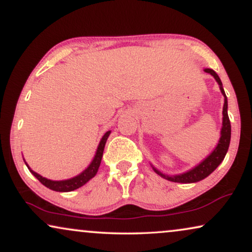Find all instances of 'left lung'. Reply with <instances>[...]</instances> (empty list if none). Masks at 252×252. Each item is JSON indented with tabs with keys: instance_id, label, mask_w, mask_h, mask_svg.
<instances>
[{
	"instance_id": "8db88e82",
	"label": "left lung",
	"mask_w": 252,
	"mask_h": 252,
	"mask_svg": "<svg viewBox=\"0 0 252 252\" xmlns=\"http://www.w3.org/2000/svg\"><path fill=\"white\" fill-rule=\"evenodd\" d=\"M205 73H209L211 76H214L216 82L218 83L219 89L221 91V94L224 95V107H222V123H221V129H220V137H219L218 144L216 145V147L212 150L210 154L207 158H204L200 163H197L195 166H193L192 169L187 170L185 172L177 173V175H166L160 171L158 168L151 163V166L153 168L155 172L158 176H161L162 178L173 183H182V184H192L197 183L200 180L207 178L209 175H211L212 172L217 169V166L220 164L222 160L225 158V155L227 153L229 143H231V122H229L228 118V104H227V97H226L224 88H222V83L220 79H219L218 74L211 68H204Z\"/></svg>"
}]
</instances>
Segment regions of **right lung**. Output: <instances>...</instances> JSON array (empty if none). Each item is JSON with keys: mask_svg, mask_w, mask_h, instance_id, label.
Listing matches in <instances>:
<instances>
[{"mask_svg": "<svg viewBox=\"0 0 252 252\" xmlns=\"http://www.w3.org/2000/svg\"><path fill=\"white\" fill-rule=\"evenodd\" d=\"M109 134H111V130L107 131V132H106L104 136L101 137V139H100V141H99V145L97 147V151H95V154H94V158H92V161L90 162V164L88 165L82 172L79 173V175L75 177H72V178L63 179V180L48 179L43 176L38 175V173L35 172L34 170H32L30 168V165L27 164V162L25 161V158H24L25 164L27 165V168L31 171L32 175H33L34 177H36V178L40 180V182L43 184L45 187H48V189L56 190V192H72V190L77 189H80L81 186L86 185L89 180H91L95 175H97L99 165H100V162H101L102 153H104L106 141H107V138L109 137Z\"/></svg>", "mask_w": 252, "mask_h": 252, "instance_id": "add662e5", "label": "right lung"}]
</instances>
